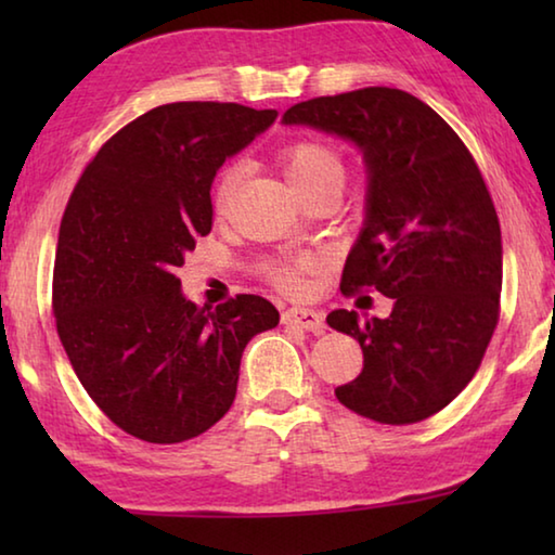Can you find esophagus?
<instances>
[{"mask_svg":"<svg viewBox=\"0 0 555 555\" xmlns=\"http://www.w3.org/2000/svg\"><path fill=\"white\" fill-rule=\"evenodd\" d=\"M286 325H296L300 331L308 333H323L325 331V315L321 311H313V308H288L284 313Z\"/></svg>","mask_w":555,"mask_h":555,"instance_id":"obj_1","label":"esophagus"}]
</instances>
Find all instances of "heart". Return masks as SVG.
Segmentation results:
<instances>
[{
  "mask_svg": "<svg viewBox=\"0 0 555 555\" xmlns=\"http://www.w3.org/2000/svg\"><path fill=\"white\" fill-rule=\"evenodd\" d=\"M281 166H284V176L288 185L294 188L298 195L313 191L318 185L337 183L343 185L345 181V166L331 146L321 142H296L284 149L281 154ZM242 178L240 164H228L220 171L218 181L212 185V210L222 215L230 208L232 195L237 191V183ZM315 267V259L308 255H298L291 259L274 261L267 267L269 279L279 284L281 288L296 291L300 286V274Z\"/></svg>",
  "mask_w": 555,
  "mask_h": 555,
  "instance_id": "b5f03b06",
  "label": "heart"
}]
</instances>
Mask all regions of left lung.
I'll list each match as a JSON object with an SVG mask.
<instances>
[{
  "label": "left lung",
  "instance_id": "left-lung-1",
  "mask_svg": "<svg viewBox=\"0 0 555 555\" xmlns=\"http://www.w3.org/2000/svg\"><path fill=\"white\" fill-rule=\"evenodd\" d=\"M281 125L333 134L362 154L364 222L340 288L393 300L387 318L327 315L364 354L337 401L391 426L434 416L475 377L500 318L502 232L480 168L438 112L393 88L298 102Z\"/></svg>",
  "mask_w": 555,
  "mask_h": 555
}]
</instances>
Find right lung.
<instances>
[{"mask_svg": "<svg viewBox=\"0 0 555 555\" xmlns=\"http://www.w3.org/2000/svg\"><path fill=\"white\" fill-rule=\"evenodd\" d=\"M276 117L234 102L149 109L100 149L65 208L55 327L90 399L146 443H181L218 424L244 347L279 325L267 298L198 308L176 276L212 230L215 173Z\"/></svg>", "mask_w": 555, "mask_h": 555, "instance_id": "1", "label": "right lung"}]
</instances>
